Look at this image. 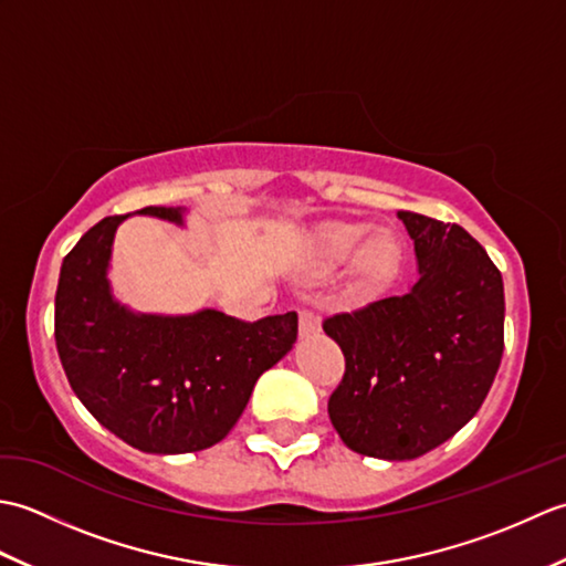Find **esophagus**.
Here are the masks:
<instances>
[{"instance_id":"esophagus-1","label":"esophagus","mask_w":566,"mask_h":566,"mask_svg":"<svg viewBox=\"0 0 566 566\" xmlns=\"http://www.w3.org/2000/svg\"><path fill=\"white\" fill-rule=\"evenodd\" d=\"M298 331L302 335H316L321 331V318L311 308L298 311Z\"/></svg>"}]
</instances>
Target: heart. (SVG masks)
Returning <instances> with one entry per match:
<instances>
[{
	"label": "heart",
	"instance_id": "heart-1",
	"mask_svg": "<svg viewBox=\"0 0 566 566\" xmlns=\"http://www.w3.org/2000/svg\"><path fill=\"white\" fill-rule=\"evenodd\" d=\"M357 258V274L365 286H381L399 268L401 243L391 231L371 233L367 223H333L323 228L314 245L318 268L335 270Z\"/></svg>",
	"mask_w": 566,
	"mask_h": 566
}]
</instances>
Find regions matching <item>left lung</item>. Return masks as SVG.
I'll return each mask as SVG.
<instances>
[{
  "label": "left lung",
  "mask_w": 566,
  "mask_h": 566,
  "mask_svg": "<svg viewBox=\"0 0 566 566\" xmlns=\"http://www.w3.org/2000/svg\"><path fill=\"white\" fill-rule=\"evenodd\" d=\"M418 258L401 296L323 321L345 375L328 399L347 448L416 460L450 440L482 408L503 355V280L462 226L399 211Z\"/></svg>",
  "instance_id": "8db88e82"
}]
</instances>
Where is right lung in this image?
I'll return each instance as SVG.
<instances>
[{"label":"right lung","instance_id":"right-lung-1","mask_svg":"<svg viewBox=\"0 0 566 566\" xmlns=\"http://www.w3.org/2000/svg\"><path fill=\"white\" fill-rule=\"evenodd\" d=\"M136 213L185 223V209ZM126 216L92 226L63 260L55 292L60 363L84 408L130 448L207 450L235 426L262 371L292 350L298 318L290 311L250 323L213 308L134 314L114 302L106 280L114 233Z\"/></svg>","mask_w":566,"mask_h":566}]
</instances>
